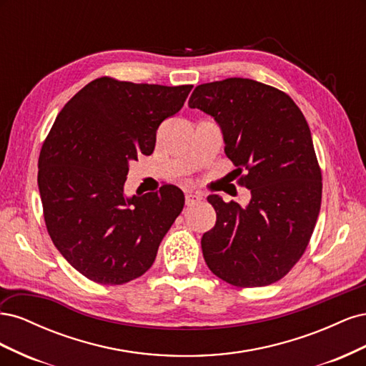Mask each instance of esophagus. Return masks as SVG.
Masks as SVG:
<instances>
[{
    "label": "esophagus",
    "instance_id": "obj_1",
    "mask_svg": "<svg viewBox=\"0 0 366 366\" xmlns=\"http://www.w3.org/2000/svg\"><path fill=\"white\" fill-rule=\"evenodd\" d=\"M200 200H202V197L200 195H197V194H186V197H184V202H186V206H194V204H197V203H200Z\"/></svg>",
    "mask_w": 366,
    "mask_h": 366
}]
</instances>
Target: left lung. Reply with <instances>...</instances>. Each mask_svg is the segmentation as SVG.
<instances>
[{
  "mask_svg": "<svg viewBox=\"0 0 366 366\" xmlns=\"http://www.w3.org/2000/svg\"><path fill=\"white\" fill-rule=\"evenodd\" d=\"M189 108L215 119L238 184L252 195L247 206L207 197L217 212L202 238L207 267L237 287L280 281L304 254L322 200V174L302 112L278 88L242 77L198 85Z\"/></svg>",
  "mask_w": 366,
  "mask_h": 366,
  "instance_id": "1",
  "label": "left lung"
}]
</instances>
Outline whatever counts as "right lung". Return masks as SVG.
<instances>
[{"label": "right lung", "instance_id": "obj_1", "mask_svg": "<svg viewBox=\"0 0 366 366\" xmlns=\"http://www.w3.org/2000/svg\"><path fill=\"white\" fill-rule=\"evenodd\" d=\"M192 85L99 77L64 105L41 148L38 186L53 244L97 284L139 278L156 259L184 206L182 189L124 194L129 162L149 156L162 122L179 113Z\"/></svg>", "mask_w": 366, "mask_h": 366}]
</instances>
